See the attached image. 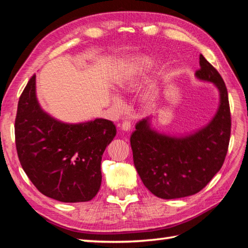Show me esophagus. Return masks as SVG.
<instances>
[{"instance_id": "34e87169", "label": "esophagus", "mask_w": 248, "mask_h": 248, "mask_svg": "<svg viewBox=\"0 0 248 248\" xmlns=\"http://www.w3.org/2000/svg\"><path fill=\"white\" fill-rule=\"evenodd\" d=\"M121 128H122V130H124V131H129V130H130V128H131V123H130V121H128V120H125V121H123L122 125H121Z\"/></svg>"}]
</instances>
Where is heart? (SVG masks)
Segmentation results:
<instances>
[{"instance_id":"1","label":"heart","mask_w":248,"mask_h":248,"mask_svg":"<svg viewBox=\"0 0 248 248\" xmlns=\"http://www.w3.org/2000/svg\"><path fill=\"white\" fill-rule=\"evenodd\" d=\"M139 65H140L139 63H137V64H136V63H130V64H128L127 67L125 68V70L122 71V72H121V74H120V76H119V78H118V81H117L118 86L121 87V88L125 87V86H126V82L128 81L130 76H133L134 72H135V71H136L137 69H138ZM113 103L115 104V105H119V104H120V100H119V98H114Z\"/></svg>"}]
</instances>
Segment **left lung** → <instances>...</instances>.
<instances>
[{
  "label": "left lung",
  "instance_id": "1",
  "mask_svg": "<svg viewBox=\"0 0 248 248\" xmlns=\"http://www.w3.org/2000/svg\"><path fill=\"white\" fill-rule=\"evenodd\" d=\"M195 76L213 82L219 92L217 114L194 134L170 137L152 129L150 117L139 121L130 136L134 163L142 183L163 200L196 194L221 170L228 151L232 118L226 85L217 70L200 55Z\"/></svg>",
  "mask_w": 248,
  "mask_h": 248
}]
</instances>
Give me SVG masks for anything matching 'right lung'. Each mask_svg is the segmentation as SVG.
<instances>
[{
  "label": "right lung",
  "instance_id": "right-lung-1",
  "mask_svg": "<svg viewBox=\"0 0 248 248\" xmlns=\"http://www.w3.org/2000/svg\"><path fill=\"white\" fill-rule=\"evenodd\" d=\"M115 134L109 120L67 124L43 111L36 97V75L19 98L15 137L20 163L32 185L53 200L81 202L97 194L102 156Z\"/></svg>",
  "mask_w": 248,
  "mask_h": 248
}]
</instances>
